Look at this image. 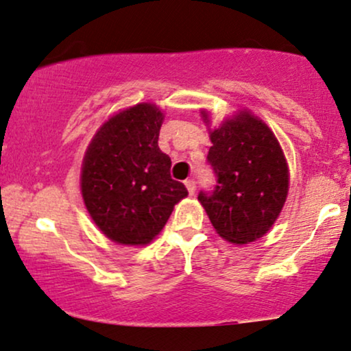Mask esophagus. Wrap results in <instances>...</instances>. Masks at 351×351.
<instances>
[{"instance_id": "1", "label": "esophagus", "mask_w": 351, "mask_h": 351, "mask_svg": "<svg viewBox=\"0 0 351 351\" xmlns=\"http://www.w3.org/2000/svg\"><path fill=\"white\" fill-rule=\"evenodd\" d=\"M185 187H187L190 195H193V193H195V190H197V182L193 179L185 180Z\"/></svg>"}]
</instances>
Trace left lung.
Here are the masks:
<instances>
[{
  "instance_id": "left-lung-1",
  "label": "left lung",
  "mask_w": 351,
  "mask_h": 351,
  "mask_svg": "<svg viewBox=\"0 0 351 351\" xmlns=\"http://www.w3.org/2000/svg\"><path fill=\"white\" fill-rule=\"evenodd\" d=\"M205 123L208 114L202 112ZM210 166L216 174L213 192L198 200L211 224L231 244H249L274 226L287 202L288 164L276 136L247 110L211 130Z\"/></svg>"
}]
</instances>
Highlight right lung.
<instances>
[{
    "mask_svg": "<svg viewBox=\"0 0 351 351\" xmlns=\"http://www.w3.org/2000/svg\"><path fill=\"white\" fill-rule=\"evenodd\" d=\"M162 120L154 104H136L110 117L84 154V205L96 226L119 244H149L176 203L189 195L171 177V158L158 146Z\"/></svg>",
    "mask_w": 351,
    "mask_h": 351,
    "instance_id": "obj_1",
    "label": "right lung"
}]
</instances>
